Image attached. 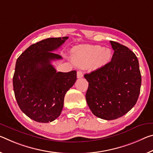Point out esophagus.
<instances>
[{
    "instance_id": "34e87169",
    "label": "esophagus",
    "mask_w": 153,
    "mask_h": 153,
    "mask_svg": "<svg viewBox=\"0 0 153 153\" xmlns=\"http://www.w3.org/2000/svg\"><path fill=\"white\" fill-rule=\"evenodd\" d=\"M77 78H82V77H83V74H82V72L81 71H78L77 72Z\"/></svg>"
}]
</instances>
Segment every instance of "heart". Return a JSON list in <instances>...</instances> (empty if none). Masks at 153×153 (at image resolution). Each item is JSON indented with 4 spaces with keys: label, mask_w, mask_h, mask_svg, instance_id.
<instances>
[{
    "label": "heart",
    "mask_w": 153,
    "mask_h": 153,
    "mask_svg": "<svg viewBox=\"0 0 153 153\" xmlns=\"http://www.w3.org/2000/svg\"><path fill=\"white\" fill-rule=\"evenodd\" d=\"M112 53L101 45H86L76 50L74 59L76 63L82 67L92 65L94 69L105 66L111 61Z\"/></svg>",
    "instance_id": "heart-1"
}]
</instances>
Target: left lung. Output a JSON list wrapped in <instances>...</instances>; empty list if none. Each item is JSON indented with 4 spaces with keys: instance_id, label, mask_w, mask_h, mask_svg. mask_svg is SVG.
<instances>
[{
    "instance_id": "obj_1",
    "label": "left lung",
    "mask_w": 153,
    "mask_h": 153,
    "mask_svg": "<svg viewBox=\"0 0 153 153\" xmlns=\"http://www.w3.org/2000/svg\"><path fill=\"white\" fill-rule=\"evenodd\" d=\"M110 43L114 51L111 61L84 75L88 82L87 104L94 116L107 120L120 118L131 110L142 83L135 54L119 43Z\"/></svg>"
}]
</instances>
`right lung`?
<instances>
[{
    "mask_svg": "<svg viewBox=\"0 0 153 153\" xmlns=\"http://www.w3.org/2000/svg\"><path fill=\"white\" fill-rule=\"evenodd\" d=\"M68 37L48 38L31 45L16 60L13 86L20 110L33 120L50 123L59 117L65 95L77 79L76 71L57 72L51 64L62 59L52 52Z\"/></svg>",
    "mask_w": 153,
    "mask_h": 153,
    "instance_id": "add662e5",
    "label": "right lung"
}]
</instances>
